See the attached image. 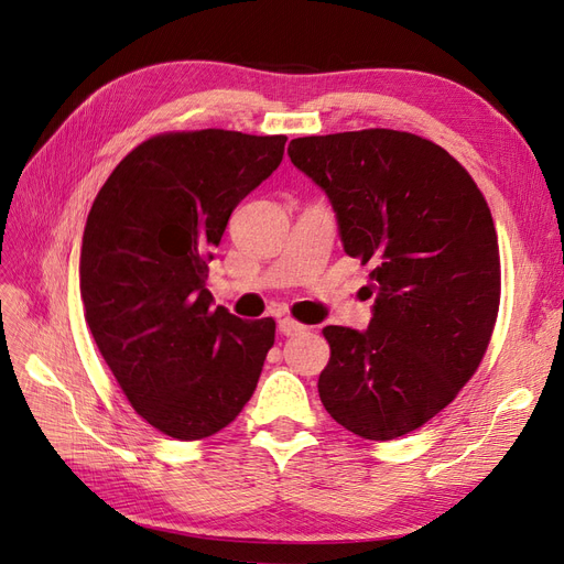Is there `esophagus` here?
Returning a JSON list of instances; mask_svg holds the SVG:
<instances>
[{"label":"esophagus","instance_id":"1","mask_svg":"<svg viewBox=\"0 0 564 564\" xmlns=\"http://www.w3.org/2000/svg\"><path fill=\"white\" fill-rule=\"evenodd\" d=\"M278 327H280V332H282L284 336H296V334H303V332H305L303 324L296 322V319H292V317H282Z\"/></svg>","mask_w":564,"mask_h":564}]
</instances>
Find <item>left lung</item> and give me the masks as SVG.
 <instances>
[{"label": "left lung", "mask_w": 564, "mask_h": 564, "mask_svg": "<svg viewBox=\"0 0 564 564\" xmlns=\"http://www.w3.org/2000/svg\"><path fill=\"white\" fill-rule=\"evenodd\" d=\"M319 185L344 249L369 265L365 332L324 327L317 381L336 423L365 440L412 433L480 367L501 299L499 240L470 174L445 148L392 129L289 143Z\"/></svg>", "instance_id": "8db88e82"}]
</instances>
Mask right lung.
Here are the masks:
<instances>
[{
    "instance_id": "1",
    "label": "right lung",
    "mask_w": 564,
    "mask_h": 564,
    "mask_svg": "<svg viewBox=\"0 0 564 564\" xmlns=\"http://www.w3.org/2000/svg\"><path fill=\"white\" fill-rule=\"evenodd\" d=\"M286 135H152L115 166L82 237L84 317L152 429L202 440L253 395L275 319L214 308L209 261L232 209L282 162Z\"/></svg>"
}]
</instances>
